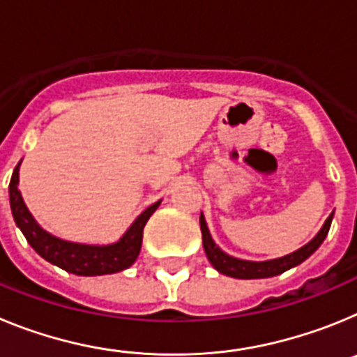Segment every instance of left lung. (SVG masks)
Segmentation results:
<instances>
[{
	"label": "left lung",
	"instance_id": "8db88e82",
	"mask_svg": "<svg viewBox=\"0 0 357 357\" xmlns=\"http://www.w3.org/2000/svg\"><path fill=\"white\" fill-rule=\"evenodd\" d=\"M333 216H334V211L329 214V218H327L326 223L321 225V229L318 230V234L314 236L311 241L305 243L304 247L291 252V254L288 255L277 257V259L247 261V259H239V257H232V255H229L227 252H223L222 248L218 247L216 243H214L204 214H200L202 243H204V250H206L209 263L216 268L218 272L223 273V275L234 277V279H268V277L280 275V273H284L286 270H289V268L298 266V264L304 263L307 257H311V255L318 250V247H320L321 243H324V239L327 238V232H329L331 229Z\"/></svg>",
	"mask_w": 357,
	"mask_h": 357
}]
</instances>
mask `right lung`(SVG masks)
Segmentation results:
<instances>
[{
	"label": "right lung",
	"instance_id": "right-lung-1",
	"mask_svg": "<svg viewBox=\"0 0 357 357\" xmlns=\"http://www.w3.org/2000/svg\"><path fill=\"white\" fill-rule=\"evenodd\" d=\"M19 166H21V162L15 166L14 173H12L10 185H8L12 216H14L15 225L21 229L26 241L30 243V247L43 259L62 268L66 272L84 277L118 273L121 270H127L135 263L141 252V243H143V229L151 214L155 213L157 207L160 206V200L155 202L148 209H144L139 216L135 218L134 223L119 238V241L109 243V245H87V243L66 241V239L50 234L48 230H44L28 211L26 204L21 197V191L17 189Z\"/></svg>",
	"mask_w": 357,
	"mask_h": 357
}]
</instances>
